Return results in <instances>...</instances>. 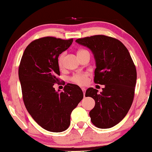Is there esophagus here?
<instances>
[{
	"mask_svg": "<svg viewBox=\"0 0 152 152\" xmlns=\"http://www.w3.org/2000/svg\"><path fill=\"white\" fill-rule=\"evenodd\" d=\"M81 90H82V91L83 92V94H85V92H86V89L85 88H81Z\"/></svg>",
	"mask_w": 152,
	"mask_h": 152,
	"instance_id": "esophagus-1",
	"label": "esophagus"
}]
</instances>
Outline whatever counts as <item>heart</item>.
<instances>
[{"label":"heart","instance_id":"heart-1","mask_svg":"<svg viewBox=\"0 0 152 152\" xmlns=\"http://www.w3.org/2000/svg\"><path fill=\"white\" fill-rule=\"evenodd\" d=\"M87 51L85 50H79L78 53L81 52H85ZM65 53H62L60 55L59 58H58V65L61 67L62 66L63 60H64ZM88 77H89V74L88 73H83V72H77V73H74L71 77V81H73V83L78 84L79 86H84L86 85L88 82Z\"/></svg>","mask_w":152,"mask_h":152}]
</instances>
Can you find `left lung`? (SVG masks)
<instances>
[{"label": "left lung", "instance_id": "8db88e82", "mask_svg": "<svg viewBox=\"0 0 152 152\" xmlns=\"http://www.w3.org/2000/svg\"><path fill=\"white\" fill-rule=\"evenodd\" d=\"M92 51L96 68L94 83L104 85L102 92L90 88L86 97L95 100L90 111L92 123L99 128H109L120 122L132 104L137 70L130 53L120 41L105 35H94L75 41Z\"/></svg>", "mask_w": 152, "mask_h": 152}]
</instances>
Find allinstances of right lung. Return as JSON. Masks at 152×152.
<instances>
[{
  "label": "right lung",
  "instance_id": "right-lung-1",
  "mask_svg": "<svg viewBox=\"0 0 152 152\" xmlns=\"http://www.w3.org/2000/svg\"><path fill=\"white\" fill-rule=\"evenodd\" d=\"M73 41L53 37L36 39L25 49L19 66L26 108L39 126L50 132H60L69 128L71 112L83 98L75 84L67 83L62 92L53 87L59 81L58 56Z\"/></svg>",
  "mask_w": 152,
  "mask_h": 152
}]
</instances>
